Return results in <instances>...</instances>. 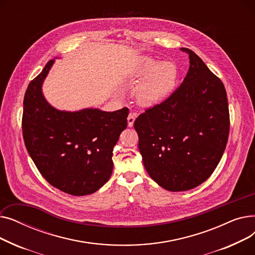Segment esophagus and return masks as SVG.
Returning <instances> with one entry per match:
<instances>
[{
    "label": "esophagus",
    "mask_w": 255,
    "mask_h": 255,
    "mask_svg": "<svg viewBox=\"0 0 255 255\" xmlns=\"http://www.w3.org/2000/svg\"><path fill=\"white\" fill-rule=\"evenodd\" d=\"M137 117V114L136 113H130L128 118H127V121H128V126L129 127H132L133 126V123H134V121Z\"/></svg>",
    "instance_id": "obj_1"
}]
</instances>
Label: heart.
Returning <instances> with one entry per match:
<instances>
[{
  "label": "heart",
  "mask_w": 255,
  "mask_h": 255,
  "mask_svg": "<svg viewBox=\"0 0 255 255\" xmlns=\"http://www.w3.org/2000/svg\"><path fill=\"white\" fill-rule=\"evenodd\" d=\"M143 78L135 90L138 103L151 106L164 100L176 85L178 71L170 62L156 63L153 59H143L134 73L135 78Z\"/></svg>",
  "instance_id": "obj_1"
}]
</instances>
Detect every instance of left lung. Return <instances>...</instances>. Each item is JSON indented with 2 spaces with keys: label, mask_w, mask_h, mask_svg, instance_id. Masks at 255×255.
I'll return each instance as SVG.
<instances>
[{
  "label": "left lung",
  "mask_w": 255,
  "mask_h": 255,
  "mask_svg": "<svg viewBox=\"0 0 255 255\" xmlns=\"http://www.w3.org/2000/svg\"><path fill=\"white\" fill-rule=\"evenodd\" d=\"M183 83L161 103L134 122L138 149L150 177L169 191H186L215 170L230 133V112L223 83L194 51Z\"/></svg>",
  "instance_id": "left-lung-1"
}]
</instances>
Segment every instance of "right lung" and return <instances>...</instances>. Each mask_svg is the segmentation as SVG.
<instances>
[{
  "instance_id": "right-lung-1",
  "label": "right lung",
  "mask_w": 255,
  "mask_h": 255,
  "mask_svg": "<svg viewBox=\"0 0 255 255\" xmlns=\"http://www.w3.org/2000/svg\"><path fill=\"white\" fill-rule=\"evenodd\" d=\"M53 60L28 86L23 98L25 148L42 177L75 196L96 192L112 176L113 151L127 127L128 109L61 112L44 99L41 86Z\"/></svg>"
}]
</instances>
